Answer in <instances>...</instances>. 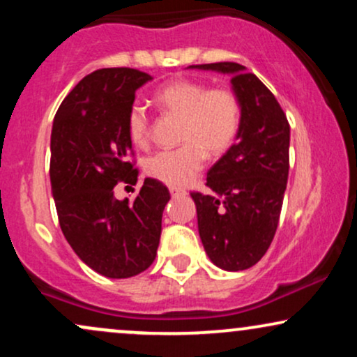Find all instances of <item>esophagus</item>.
<instances>
[{
  "label": "esophagus",
  "mask_w": 357,
  "mask_h": 357,
  "mask_svg": "<svg viewBox=\"0 0 357 357\" xmlns=\"http://www.w3.org/2000/svg\"><path fill=\"white\" fill-rule=\"evenodd\" d=\"M169 191H171V195H173V196H183V195H186V191H184L183 188H178V186H171Z\"/></svg>",
  "instance_id": "1"
}]
</instances>
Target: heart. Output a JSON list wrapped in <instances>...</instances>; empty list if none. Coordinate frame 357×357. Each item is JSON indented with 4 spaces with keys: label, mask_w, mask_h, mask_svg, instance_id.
<instances>
[{
    "label": "heart",
    "mask_w": 357,
    "mask_h": 357,
    "mask_svg": "<svg viewBox=\"0 0 357 357\" xmlns=\"http://www.w3.org/2000/svg\"><path fill=\"white\" fill-rule=\"evenodd\" d=\"M154 97L167 114L181 119L178 141L183 144L149 155L144 171L167 186H183L202 169L206 154L218 158L235 142L241 126L240 99L230 89H210L191 79L169 82ZM126 127L136 146L149 142L151 117L141 104L129 109Z\"/></svg>",
    "instance_id": "heart-1"
}]
</instances>
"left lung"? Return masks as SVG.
I'll return each mask as SVG.
<instances>
[{
	"label": "left lung",
	"mask_w": 357,
	"mask_h": 357,
	"mask_svg": "<svg viewBox=\"0 0 357 357\" xmlns=\"http://www.w3.org/2000/svg\"><path fill=\"white\" fill-rule=\"evenodd\" d=\"M231 75L241 105L236 142L192 191L203 247L216 267L238 272L260 261L275 236L289 179L290 126L275 96L235 61L191 65Z\"/></svg>",
	"instance_id": "obj_1"
}]
</instances>
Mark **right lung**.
<instances>
[{"label":"right lung","instance_id":"obj_1","mask_svg":"<svg viewBox=\"0 0 357 357\" xmlns=\"http://www.w3.org/2000/svg\"><path fill=\"white\" fill-rule=\"evenodd\" d=\"M151 79L127 67L96 70L73 87L53 119L50 181L60 228L80 260L110 278L134 277L153 265L171 198L153 178L132 202L114 196L117 183H137L126 119L136 90Z\"/></svg>","mask_w":357,"mask_h":357}]
</instances>
